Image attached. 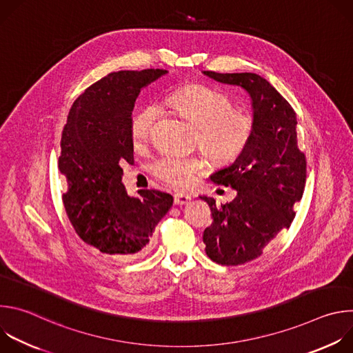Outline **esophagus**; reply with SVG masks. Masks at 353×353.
I'll return each instance as SVG.
<instances>
[{"label": "esophagus", "instance_id": "obj_1", "mask_svg": "<svg viewBox=\"0 0 353 353\" xmlns=\"http://www.w3.org/2000/svg\"><path fill=\"white\" fill-rule=\"evenodd\" d=\"M191 201V195H188V194H185V192H177V194H174V203L177 204V205H185V204H188Z\"/></svg>", "mask_w": 353, "mask_h": 353}]
</instances>
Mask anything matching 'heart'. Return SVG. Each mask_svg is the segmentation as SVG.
Masks as SVG:
<instances>
[{
    "label": "heart",
    "mask_w": 353,
    "mask_h": 353,
    "mask_svg": "<svg viewBox=\"0 0 353 353\" xmlns=\"http://www.w3.org/2000/svg\"><path fill=\"white\" fill-rule=\"evenodd\" d=\"M163 105L195 124V142L215 161H228L244 148L250 135L248 119L233 110L230 100L205 86H184L168 93ZM158 119L152 105L138 108L130 120V137L134 148H142ZM204 157L162 155L152 165L154 174L166 185L187 188L196 176L207 170Z\"/></svg>",
    "instance_id": "heart-1"
}]
</instances>
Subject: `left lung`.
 Masks as SVG:
<instances>
[{"label": "left lung", "instance_id": "left-lung-1", "mask_svg": "<svg viewBox=\"0 0 353 353\" xmlns=\"http://www.w3.org/2000/svg\"><path fill=\"white\" fill-rule=\"evenodd\" d=\"M216 82L243 88L253 109V124L239 157L211 176L237 191L232 203L210 205L214 223L203 240L207 256L221 265H240L261 256L275 236L290 226L293 207L306 184V157L297 148L296 113L281 93L253 72L204 71Z\"/></svg>", "mask_w": 353, "mask_h": 353}]
</instances>
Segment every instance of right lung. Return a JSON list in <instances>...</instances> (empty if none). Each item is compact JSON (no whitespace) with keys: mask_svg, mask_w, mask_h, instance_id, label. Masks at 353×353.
Listing matches in <instances>:
<instances>
[{"mask_svg":"<svg viewBox=\"0 0 353 353\" xmlns=\"http://www.w3.org/2000/svg\"><path fill=\"white\" fill-rule=\"evenodd\" d=\"M166 70L119 71L90 85L74 102L61 135L60 173L65 212L78 236L105 254L135 259L149 248L173 196L139 190L130 196L121 163H134L130 120L139 92Z\"/></svg>","mask_w":353,"mask_h":353,"instance_id":"add662e5","label":"right lung"}]
</instances>
